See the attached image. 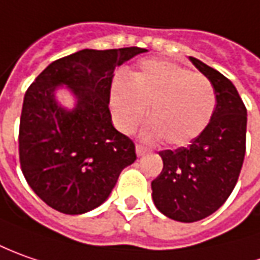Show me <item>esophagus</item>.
<instances>
[{
	"label": "esophagus",
	"mask_w": 260,
	"mask_h": 260,
	"mask_svg": "<svg viewBox=\"0 0 260 260\" xmlns=\"http://www.w3.org/2000/svg\"><path fill=\"white\" fill-rule=\"evenodd\" d=\"M135 151H137V155H138V157H142V155H144V154L147 152L148 149L144 147V145H141V144H137V147H135Z\"/></svg>",
	"instance_id": "1"
}]
</instances>
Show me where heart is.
Instances as JSON below:
<instances>
[{
  "instance_id": "obj_1",
  "label": "heart",
  "mask_w": 260,
  "mask_h": 260,
  "mask_svg": "<svg viewBox=\"0 0 260 260\" xmlns=\"http://www.w3.org/2000/svg\"><path fill=\"white\" fill-rule=\"evenodd\" d=\"M217 98L211 82L200 73L168 60H145L129 80L116 79L111 87V106L116 126L132 134L151 106L152 121L144 131L151 142L183 147L202 135L216 112Z\"/></svg>"
}]
</instances>
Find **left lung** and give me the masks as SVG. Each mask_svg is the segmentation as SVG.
Returning a JSON list of instances; mask_svg holds the SVG:
<instances>
[{
    "instance_id": "obj_1",
    "label": "left lung",
    "mask_w": 260,
    "mask_h": 260,
    "mask_svg": "<svg viewBox=\"0 0 260 260\" xmlns=\"http://www.w3.org/2000/svg\"><path fill=\"white\" fill-rule=\"evenodd\" d=\"M191 63L214 87L217 105L207 129L188 147L159 152L162 171L152 200L170 219L192 223L213 214L232 194L246 152V106L235 85L199 58Z\"/></svg>"
}]
</instances>
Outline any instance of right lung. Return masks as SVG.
<instances>
[{"label": "right lung", "instance_id": "add662e5", "mask_svg": "<svg viewBox=\"0 0 260 260\" xmlns=\"http://www.w3.org/2000/svg\"><path fill=\"white\" fill-rule=\"evenodd\" d=\"M145 49H85L58 58L41 72L24 96L18 152L28 185L51 209L82 214L99 207L135 145L112 125L109 98L113 70ZM77 96L73 111L55 101L57 86Z\"/></svg>", "mask_w": 260, "mask_h": 260}]
</instances>
